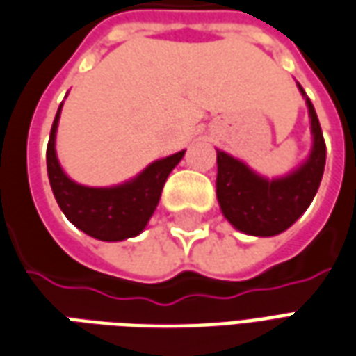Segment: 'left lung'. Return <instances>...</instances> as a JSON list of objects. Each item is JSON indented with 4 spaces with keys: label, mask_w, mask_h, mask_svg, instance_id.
<instances>
[{
    "label": "left lung",
    "mask_w": 356,
    "mask_h": 356,
    "mask_svg": "<svg viewBox=\"0 0 356 356\" xmlns=\"http://www.w3.org/2000/svg\"><path fill=\"white\" fill-rule=\"evenodd\" d=\"M303 92V88L299 86ZM305 95V92H303ZM314 145L309 161L282 180H264L238 159L216 151V197L232 226L249 236H276L307 211L318 191L326 165V142L316 111L307 97Z\"/></svg>",
    "instance_id": "8db88e82"
}]
</instances>
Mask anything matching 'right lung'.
<instances>
[{"label": "right lung", "instance_id": "right-lung-1", "mask_svg": "<svg viewBox=\"0 0 356 356\" xmlns=\"http://www.w3.org/2000/svg\"><path fill=\"white\" fill-rule=\"evenodd\" d=\"M59 113L61 107L55 115L47 142V176L65 216L84 234L102 241H120L138 236L149 222L166 178L180 163L184 151L155 161L132 182L117 188H86L63 172L55 155Z\"/></svg>", "mask_w": 356, "mask_h": 356}]
</instances>
